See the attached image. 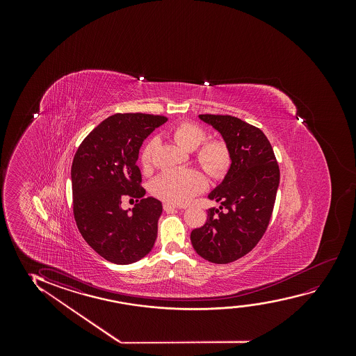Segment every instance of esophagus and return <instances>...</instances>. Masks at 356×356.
I'll return each instance as SVG.
<instances>
[{
	"instance_id": "34e87169",
	"label": "esophagus",
	"mask_w": 356,
	"mask_h": 356,
	"mask_svg": "<svg viewBox=\"0 0 356 356\" xmlns=\"http://www.w3.org/2000/svg\"><path fill=\"white\" fill-rule=\"evenodd\" d=\"M163 208L165 211H172V210L179 209V207L175 204H170V203H165V204L163 205Z\"/></svg>"
}]
</instances>
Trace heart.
I'll return each instance as SVG.
<instances>
[{"label":"heart","mask_w":356,"mask_h":356,"mask_svg":"<svg viewBox=\"0 0 356 356\" xmlns=\"http://www.w3.org/2000/svg\"><path fill=\"white\" fill-rule=\"evenodd\" d=\"M170 135L174 141L186 151H195V159L210 176H224L231 165V152L221 140L205 141L207 132L193 122H184L171 127ZM156 141L152 138L141 152V164L148 169L152 164V156L156 149ZM207 180L200 171L195 169L168 170L158 176L152 184V193L161 200L174 204H184L204 191Z\"/></svg>","instance_id":"b5f03b06"}]
</instances>
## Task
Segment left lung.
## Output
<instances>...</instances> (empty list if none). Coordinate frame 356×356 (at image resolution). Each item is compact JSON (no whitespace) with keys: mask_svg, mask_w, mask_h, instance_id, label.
Masks as SVG:
<instances>
[{"mask_svg":"<svg viewBox=\"0 0 356 356\" xmlns=\"http://www.w3.org/2000/svg\"><path fill=\"white\" fill-rule=\"evenodd\" d=\"M231 152L224 180L208 195L219 202L202 227L191 232L195 252L210 263H232L249 253L268 229L280 185V169L268 137L231 115L200 114Z\"/></svg>","mask_w":356,"mask_h":356,"instance_id":"1","label":"left lung"}]
</instances>
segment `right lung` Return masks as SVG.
I'll return each instance as SVG.
<instances>
[{
	"label": "right lung",
	"mask_w": 356,
	"mask_h": 356,
	"mask_svg": "<svg viewBox=\"0 0 356 356\" xmlns=\"http://www.w3.org/2000/svg\"><path fill=\"white\" fill-rule=\"evenodd\" d=\"M165 122L163 115L114 114L88 134L74 156V218L88 245L111 263H136L156 242L163 207L145 198L136 163L143 141ZM125 197L137 200L132 210L121 209Z\"/></svg>",
	"instance_id": "1"
}]
</instances>
